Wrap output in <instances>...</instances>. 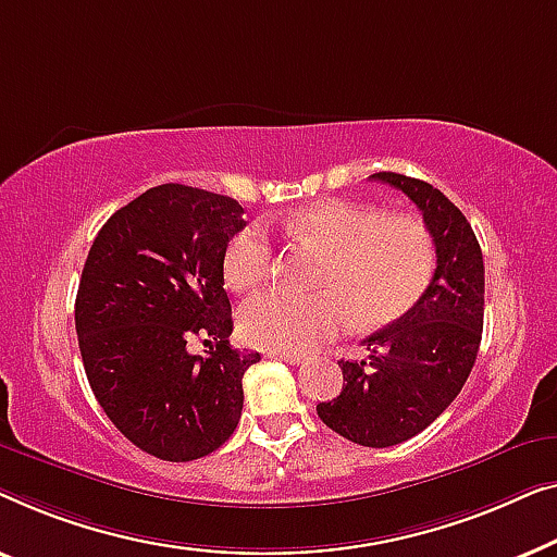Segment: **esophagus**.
<instances>
[{
    "label": "esophagus",
    "instance_id": "34e87169",
    "mask_svg": "<svg viewBox=\"0 0 557 557\" xmlns=\"http://www.w3.org/2000/svg\"><path fill=\"white\" fill-rule=\"evenodd\" d=\"M270 356L285 360V363H289V366H300L308 360V354H297V350H275V354H270Z\"/></svg>",
    "mask_w": 557,
    "mask_h": 557
}]
</instances>
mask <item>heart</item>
<instances>
[{"instance_id": "heart-1", "label": "heart", "mask_w": 557, "mask_h": 557, "mask_svg": "<svg viewBox=\"0 0 557 557\" xmlns=\"http://www.w3.org/2000/svg\"><path fill=\"white\" fill-rule=\"evenodd\" d=\"M289 239L325 249L318 295L262 293L245 302L239 333L268 350L315 348L356 320L383 327L404 318L434 277L432 232L417 216L386 214L371 203L325 199L277 219ZM272 245L260 224L245 226L226 242L222 272L234 293L260 287L270 277Z\"/></svg>"}]
</instances>
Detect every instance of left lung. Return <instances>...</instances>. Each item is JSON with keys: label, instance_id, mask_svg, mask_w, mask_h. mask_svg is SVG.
Listing matches in <instances>:
<instances>
[{"label": "left lung", "instance_id": "left-lung-1", "mask_svg": "<svg viewBox=\"0 0 557 557\" xmlns=\"http://www.w3.org/2000/svg\"><path fill=\"white\" fill-rule=\"evenodd\" d=\"M371 178L417 203L436 270L404 318L368 335V360H341L346 383L318 417L348 442L383 449L424 432L467 383L482 341L484 262L467 216L432 184L391 171Z\"/></svg>", "mask_w": 557, "mask_h": 557}]
</instances>
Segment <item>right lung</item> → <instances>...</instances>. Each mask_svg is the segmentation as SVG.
I'll list each match as a JSON object with an SVG mask.
<instances>
[{"instance_id":"add662e5","label":"right lung","mask_w":557,"mask_h":557,"mask_svg":"<svg viewBox=\"0 0 557 557\" xmlns=\"http://www.w3.org/2000/svg\"><path fill=\"white\" fill-rule=\"evenodd\" d=\"M237 199L161 184L103 224L85 260L75 331L92 394L151 457L201 459L234 434L242 375L260 360L230 346L226 242L247 222ZM211 337L203 357L185 341ZM207 343V341H203Z\"/></svg>"}]
</instances>
